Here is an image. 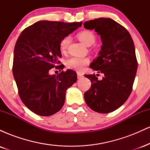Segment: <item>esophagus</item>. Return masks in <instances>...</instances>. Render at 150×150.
Returning <instances> with one entry per match:
<instances>
[{"mask_svg": "<svg viewBox=\"0 0 150 150\" xmlns=\"http://www.w3.org/2000/svg\"><path fill=\"white\" fill-rule=\"evenodd\" d=\"M83 77V75H82V74H81L80 73H77V78L80 79L81 77Z\"/></svg>", "mask_w": 150, "mask_h": 150, "instance_id": "esophagus-1", "label": "esophagus"}]
</instances>
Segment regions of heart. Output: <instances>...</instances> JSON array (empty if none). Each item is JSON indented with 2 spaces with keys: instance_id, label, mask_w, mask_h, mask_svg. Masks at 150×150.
Returning a JSON list of instances; mask_svg holds the SVG:
<instances>
[{
  "instance_id": "b5f03b06",
  "label": "heart",
  "mask_w": 150,
  "mask_h": 150,
  "mask_svg": "<svg viewBox=\"0 0 150 150\" xmlns=\"http://www.w3.org/2000/svg\"><path fill=\"white\" fill-rule=\"evenodd\" d=\"M77 37L82 43L87 46H91L95 42L96 37L92 32L84 30L77 34ZM70 37H65L61 39L60 42V49L62 52H65L69 45ZM89 63V59L87 57H72L67 62V66L70 69L81 72L84 70L85 67Z\"/></svg>"
}]
</instances>
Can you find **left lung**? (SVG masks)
<instances>
[{"mask_svg": "<svg viewBox=\"0 0 150 150\" xmlns=\"http://www.w3.org/2000/svg\"><path fill=\"white\" fill-rule=\"evenodd\" d=\"M84 27L100 35L101 51L89 67L104 75L101 80H98V74L85 75L92 82L84 94L85 101L96 112H112L124 104L132 92L137 68L133 41L126 29L111 18L89 20Z\"/></svg>", "mask_w": 150, "mask_h": 150, "instance_id": "obj_1", "label": "left lung"}]
</instances>
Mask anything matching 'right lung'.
Masks as SVG:
<instances>
[{"mask_svg": "<svg viewBox=\"0 0 150 150\" xmlns=\"http://www.w3.org/2000/svg\"><path fill=\"white\" fill-rule=\"evenodd\" d=\"M82 22H37L22 32L15 44L13 73L18 93L24 104L36 114L49 116L61 110L65 92L77 81L72 70L50 75L62 56L60 42L81 27ZM61 71V70H60Z\"/></svg>", "mask_w": 150, "mask_h": 150, "instance_id": "obj_1", "label": "right lung"}]
</instances>
